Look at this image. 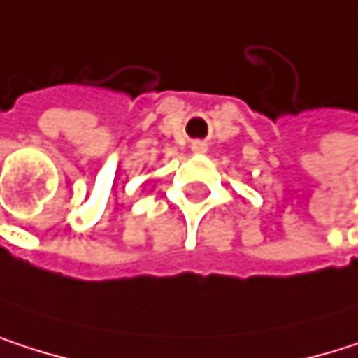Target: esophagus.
Here are the masks:
<instances>
[{
  "label": "esophagus",
  "instance_id": "1",
  "mask_svg": "<svg viewBox=\"0 0 358 358\" xmlns=\"http://www.w3.org/2000/svg\"><path fill=\"white\" fill-rule=\"evenodd\" d=\"M192 150L194 152H206V143L204 141H194L192 143Z\"/></svg>",
  "mask_w": 358,
  "mask_h": 358
}]
</instances>
